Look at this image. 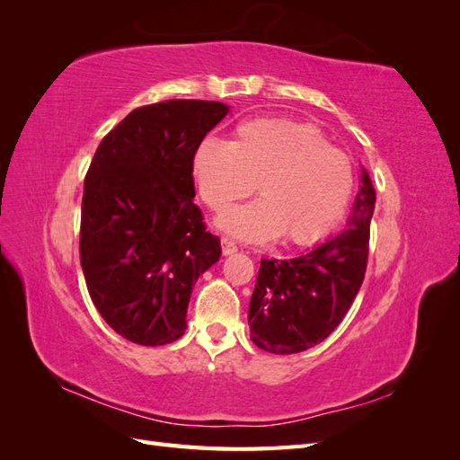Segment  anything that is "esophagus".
I'll return each instance as SVG.
<instances>
[{
  "label": "esophagus",
  "mask_w": 460,
  "mask_h": 460,
  "mask_svg": "<svg viewBox=\"0 0 460 460\" xmlns=\"http://www.w3.org/2000/svg\"><path fill=\"white\" fill-rule=\"evenodd\" d=\"M220 243H222V253H225V255H232V253L238 252V245H235V243H234L232 240H228V238H222Z\"/></svg>",
  "instance_id": "obj_1"
}]
</instances>
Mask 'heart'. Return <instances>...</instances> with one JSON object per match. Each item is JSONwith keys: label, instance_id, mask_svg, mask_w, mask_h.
Listing matches in <instances>:
<instances>
[{"label": "heart", "instance_id": "obj_1", "mask_svg": "<svg viewBox=\"0 0 460 460\" xmlns=\"http://www.w3.org/2000/svg\"><path fill=\"white\" fill-rule=\"evenodd\" d=\"M191 169L199 198L213 211H225L257 186L262 199L218 218L222 230L245 242L282 235L286 243H316L341 220L355 186L349 157L328 146L313 124L289 119L245 120L234 144L205 137Z\"/></svg>", "mask_w": 460, "mask_h": 460}]
</instances>
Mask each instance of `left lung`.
I'll use <instances>...</instances> for the list:
<instances>
[{
	"label": "left lung",
	"instance_id": "8db88e82",
	"mask_svg": "<svg viewBox=\"0 0 460 460\" xmlns=\"http://www.w3.org/2000/svg\"><path fill=\"white\" fill-rule=\"evenodd\" d=\"M376 193L363 171L347 228L296 259H261L249 303L252 340L274 355L324 341L349 311L365 280Z\"/></svg>",
	"mask_w": 460,
	"mask_h": 460
}]
</instances>
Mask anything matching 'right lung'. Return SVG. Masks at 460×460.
<instances>
[{
    "instance_id": "right-lung-1",
    "label": "right lung",
    "mask_w": 460,
    "mask_h": 460,
    "mask_svg": "<svg viewBox=\"0 0 460 460\" xmlns=\"http://www.w3.org/2000/svg\"><path fill=\"white\" fill-rule=\"evenodd\" d=\"M228 105L169 100L134 109L95 149L84 180L80 264L119 336L166 345L186 330L193 284L220 257L193 203V153Z\"/></svg>"
}]
</instances>
